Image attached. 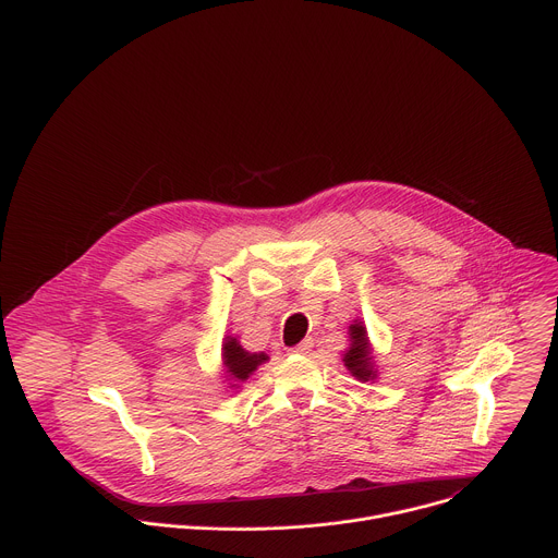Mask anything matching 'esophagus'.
<instances>
[{"label": "esophagus", "instance_id": "1", "mask_svg": "<svg viewBox=\"0 0 558 558\" xmlns=\"http://www.w3.org/2000/svg\"><path fill=\"white\" fill-rule=\"evenodd\" d=\"M311 351H313V340H302L298 347L291 349V353H295V355H308Z\"/></svg>", "mask_w": 558, "mask_h": 558}]
</instances>
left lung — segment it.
Masks as SVG:
<instances>
[{"label": "left lung", "mask_w": 558, "mask_h": 558, "mask_svg": "<svg viewBox=\"0 0 558 558\" xmlns=\"http://www.w3.org/2000/svg\"><path fill=\"white\" fill-rule=\"evenodd\" d=\"M349 336H351V347L344 353V366L353 373V377H357L362 381L375 379L377 371H375V362L371 355L366 327L355 320V325L349 327Z\"/></svg>", "instance_id": "left-lung-1"}]
</instances>
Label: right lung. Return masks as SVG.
<instances>
[{
    "mask_svg": "<svg viewBox=\"0 0 558 558\" xmlns=\"http://www.w3.org/2000/svg\"><path fill=\"white\" fill-rule=\"evenodd\" d=\"M269 355L267 353H250L241 347L235 338H227L222 344V364H225V373L233 379V381H245L263 362H267ZM233 386V384H231Z\"/></svg>",
    "mask_w": 558,
    "mask_h": 558,
    "instance_id": "add662e5",
    "label": "right lung"
}]
</instances>
